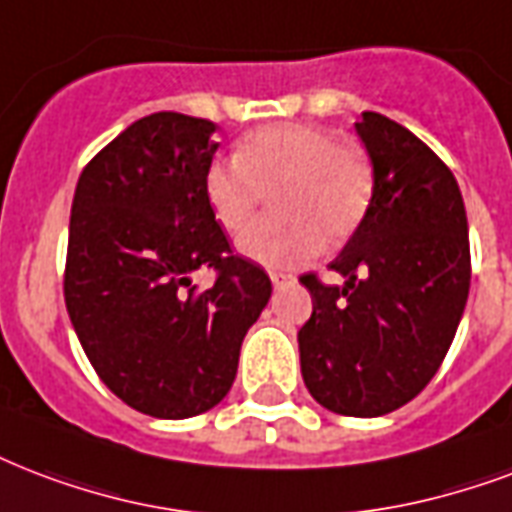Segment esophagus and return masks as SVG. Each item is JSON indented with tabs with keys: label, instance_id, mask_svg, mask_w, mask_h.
<instances>
[{
	"label": "esophagus",
	"instance_id": "34e87169",
	"mask_svg": "<svg viewBox=\"0 0 512 512\" xmlns=\"http://www.w3.org/2000/svg\"><path fill=\"white\" fill-rule=\"evenodd\" d=\"M295 282V276H290V273H271V284H273V290H282V287H287V284Z\"/></svg>",
	"mask_w": 512,
	"mask_h": 512
}]
</instances>
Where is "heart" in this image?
I'll return each instance as SVG.
<instances>
[{
	"instance_id": "1",
	"label": "heart",
	"mask_w": 512,
	"mask_h": 512,
	"mask_svg": "<svg viewBox=\"0 0 512 512\" xmlns=\"http://www.w3.org/2000/svg\"><path fill=\"white\" fill-rule=\"evenodd\" d=\"M268 193L273 214L249 225L236 249L252 263L295 268L360 228L373 169L360 144L325 128L282 123L249 134L233 161H214L204 174L209 212L228 233L244 228Z\"/></svg>"
}]
</instances>
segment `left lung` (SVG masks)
<instances>
[{"label":"left lung","mask_w":512,"mask_h":512,"mask_svg":"<svg viewBox=\"0 0 512 512\" xmlns=\"http://www.w3.org/2000/svg\"><path fill=\"white\" fill-rule=\"evenodd\" d=\"M354 128L373 198L330 263L346 282L300 279L314 311L298 349L319 405L373 419L411 403L438 373L470 292V241L454 174L419 136L378 112H362Z\"/></svg>","instance_id":"8db88e82"}]
</instances>
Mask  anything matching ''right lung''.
Returning a JSON list of instances; mask_svg holds the SVG:
<instances>
[{
    "label": "right lung",
    "instance_id": "right-lung-1",
    "mask_svg": "<svg viewBox=\"0 0 512 512\" xmlns=\"http://www.w3.org/2000/svg\"><path fill=\"white\" fill-rule=\"evenodd\" d=\"M217 126L179 112L136 120L77 179L64 298L93 370L155 419H190L228 395L241 341L271 298L260 265L233 255L204 174ZM214 267L198 291L192 273Z\"/></svg>",
    "mask_w": 512,
    "mask_h": 512
}]
</instances>
